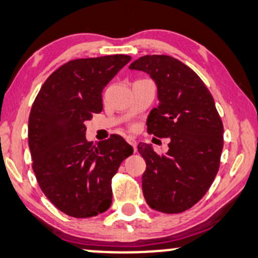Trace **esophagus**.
<instances>
[{"label":"esophagus","instance_id":"1","mask_svg":"<svg viewBox=\"0 0 258 258\" xmlns=\"http://www.w3.org/2000/svg\"><path fill=\"white\" fill-rule=\"evenodd\" d=\"M126 140H127V143H128L130 145L133 146V149H135V151H136V150H137V142H136V139L132 138V137H128V138H127Z\"/></svg>","mask_w":258,"mask_h":258}]
</instances>
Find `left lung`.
Segmentation results:
<instances>
[{
  "label": "left lung",
  "instance_id": "8db88e82",
  "mask_svg": "<svg viewBox=\"0 0 258 258\" xmlns=\"http://www.w3.org/2000/svg\"><path fill=\"white\" fill-rule=\"evenodd\" d=\"M131 70L149 74L157 84L159 103L148 116V132L170 138L167 153L139 143L146 162L143 194L163 213H181L207 193L219 170L224 126L213 96L190 68L165 54L140 57Z\"/></svg>",
  "mask_w": 258,
  "mask_h": 258
}]
</instances>
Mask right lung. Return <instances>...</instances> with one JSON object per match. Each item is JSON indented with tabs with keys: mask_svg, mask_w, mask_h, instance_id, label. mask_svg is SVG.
Segmentation results:
<instances>
[{
	"mask_svg": "<svg viewBox=\"0 0 258 258\" xmlns=\"http://www.w3.org/2000/svg\"><path fill=\"white\" fill-rule=\"evenodd\" d=\"M131 60L125 54L82 58L53 71L35 97L28 119V145L42 193L74 218L103 213L112 204V178L133 153L112 135L87 142L84 122L103 108L102 90Z\"/></svg>",
	"mask_w": 258,
	"mask_h": 258,
	"instance_id": "add662e5",
	"label": "right lung"
}]
</instances>
